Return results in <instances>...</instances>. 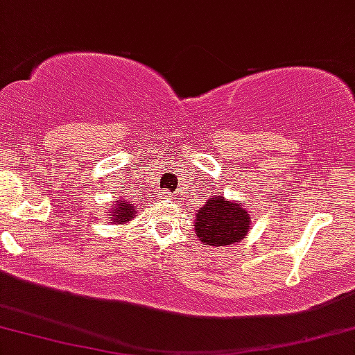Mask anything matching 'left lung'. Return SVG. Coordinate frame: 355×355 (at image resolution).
Returning <instances> with one entry per match:
<instances>
[{"label":"left lung","instance_id":"8db88e82","mask_svg":"<svg viewBox=\"0 0 355 355\" xmlns=\"http://www.w3.org/2000/svg\"><path fill=\"white\" fill-rule=\"evenodd\" d=\"M249 227V214L244 203L226 201L224 196L214 195L206 201L203 208L196 211V236L213 248L236 244L248 234Z\"/></svg>","mask_w":355,"mask_h":355}]
</instances>
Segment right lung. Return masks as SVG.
I'll return each instance as SVG.
<instances>
[{
	"mask_svg": "<svg viewBox=\"0 0 355 355\" xmlns=\"http://www.w3.org/2000/svg\"><path fill=\"white\" fill-rule=\"evenodd\" d=\"M111 213H114L113 214V219H111V221H116V223H125V221H131V218L134 216V214H136V209L132 208V205L131 203H128V201H123V203H121L119 201V206L118 208H114L113 211H111Z\"/></svg>",
	"mask_w": 355,
	"mask_h": 355,
	"instance_id": "obj_1",
	"label": "right lung"
}]
</instances>
